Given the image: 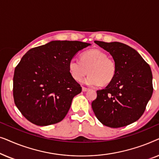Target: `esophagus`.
<instances>
[{"label":"esophagus","instance_id":"obj_1","mask_svg":"<svg viewBox=\"0 0 159 159\" xmlns=\"http://www.w3.org/2000/svg\"><path fill=\"white\" fill-rule=\"evenodd\" d=\"M82 91H83V92H86L87 90H88L89 89L88 88H85V87H82Z\"/></svg>","mask_w":159,"mask_h":159}]
</instances>
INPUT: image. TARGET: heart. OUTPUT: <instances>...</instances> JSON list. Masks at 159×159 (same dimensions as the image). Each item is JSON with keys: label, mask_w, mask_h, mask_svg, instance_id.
Wrapping results in <instances>:
<instances>
[{"label": "heart", "mask_w": 159, "mask_h": 159, "mask_svg": "<svg viewBox=\"0 0 159 159\" xmlns=\"http://www.w3.org/2000/svg\"><path fill=\"white\" fill-rule=\"evenodd\" d=\"M88 69L89 75L83 82L87 85L96 87L102 83H110L116 74V67L114 60L98 49L84 52L80 60L72 58L69 63V72L77 82L82 81L88 73Z\"/></svg>", "instance_id": "heart-1"}]
</instances>
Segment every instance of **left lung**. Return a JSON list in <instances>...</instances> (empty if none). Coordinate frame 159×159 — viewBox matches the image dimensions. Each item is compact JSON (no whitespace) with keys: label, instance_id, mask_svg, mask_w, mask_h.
I'll list each match as a JSON object with an SVG mask.
<instances>
[{"label":"left lung","instance_id":"1","mask_svg":"<svg viewBox=\"0 0 159 159\" xmlns=\"http://www.w3.org/2000/svg\"><path fill=\"white\" fill-rule=\"evenodd\" d=\"M109 52L116 64L112 81L92 102L93 112L103 125L119 128L140 118L153 94L152 72L149 64L135 50L119 42L95 41Z\"/></svg>","mask_w":159,"mask_h":159}]
</instances>
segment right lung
I'll use <instances>...</instances> for the list:
<instances>
[{"label":"right lung","instance_id":"1","mask_svg":"<svg viewBox=\"0 0 159 159\" xmlns=\"http://www.w3.org/2000/svg\"><path fill=\"white\" fill-rule=\"evenodd\" d=\"M90 45L80 41L56 40L29 50L16 66L14 103L34 125L48 126L64 119L82 88L71 77L69 63Z\"/></svg>","mask_w":159,"mask_h":159}]
</instances>
